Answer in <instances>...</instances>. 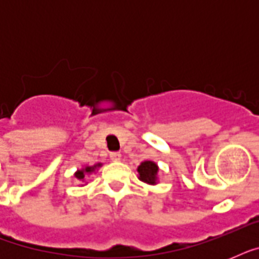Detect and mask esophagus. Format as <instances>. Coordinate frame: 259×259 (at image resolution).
I'll return each mask as SVG.
<instances>
[{"label":"esophagus","mask_w":259,"mask_h":259,"mask_svg":"<svg viewBox=\"0 0 259 259\" xmlns=\"http://www.w3.org/2000/svg\"><path fill=\"white\" fill-rule=\"evenodd\" d=\"M110 158H111V161H119L121 160V153L119 152H111Z\"/></svg>","instance_id":"esophagus-1"}]
</instances>
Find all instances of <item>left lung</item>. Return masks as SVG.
I'll use <instances>...</instances> for the list:
<instances>
[{
    "label": "left lung",
    "instance_id": "obj_1",
    "mask_svg": "<svg viewBox=\"0 0 259 259\" xmlns=\"http://www.w3.org/2000/svg\"><path fill=\"white\" fill-rule=\"evenodd\" d=\"M138 179L146 184H156L157 183V173L158 166L156 162L153 161H144L140 164L137 168Z\"/></svg>",
    "mask_w": 259,
    "mask_h": 259
}]
</instances>
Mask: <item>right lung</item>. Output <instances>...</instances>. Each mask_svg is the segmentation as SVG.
<instances>
[{"label": "right lung", "mask_w": 259, "mask_h": 259, "mask_svg": "<svg viewBox=\"0 0 259 259\" xmlns=\"http://www.w3.org/2000/svg\"><path fill=\"white\" fill-rule=\"evenodd\" d=\"M102 164L99 162V164H95V165L93 166H86V168H83V169H79L75 172V177L78 179V180H84V177H86V175H89V173H93L94 170L97 169V168H99Z\"/></svg>", "instance_id": "1"}]
</instances>
